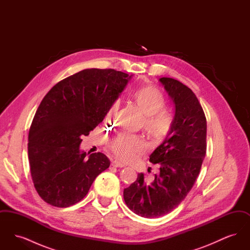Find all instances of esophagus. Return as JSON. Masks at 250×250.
Listing matches in <instances>:
<instances>
[{"instance_id":"obj_1","label":"esophagus","mask_w":250,"mask_h":250,"mask_svg":"<svg viewBox=\"0 0 250 250\" xmlns=\"http://www.w3.org/2000/svg\"><path fill=\"white\" fill-rule=\"evenodd\" d=\"M111 165L113 167H125V164L121 163V162L117 161V160L112 161V162H111Z\"/></svg>"}]
</instances>
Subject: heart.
<instances>
[{
  "instance_id": "b5f03b06",
  "label": "heart",
  "mask_w": 250,
  "mask_h": 250,
  "mask_svg": "<svg viewBox=\"0 0 250 250\" xmlns=\"http://www.w3.org/2000/svg\"><path fill=\"white\" fill-rule=\"evenodd\" d=\"M133 102L143 113V128L156 142L168 135L172 127V116L164 109L166 100L155 87L147 86L138 90L133 95ZM119 111V102H114L107 110V121L114 123ZM108 149L120 160L131 162L146 151V144L138 136L122 133L107 143Z\"/></svg>"
}]
</instances>
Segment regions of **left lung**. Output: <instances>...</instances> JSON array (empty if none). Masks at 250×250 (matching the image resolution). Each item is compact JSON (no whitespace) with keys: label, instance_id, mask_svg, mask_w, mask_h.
Instances as JSON below:
<instances>
[{"label":"left lung","instance_id":"1","mask_svg":"<svg viewBox=\"0 0 250 250\" xmlns=\"http://www.w3.org/2000/svg\"><path fill=\"white\" fill-rule=\"evenodd\" d=\"M159 82L174 107L172 127L149 159L158 164L159 173L152 183H146L143 173H139L124 190L128 208L146 218L168 214L185 200L206 154L207 124L197 96L177 80L164 77Z\"/></svg>","mask_w":250,"mask_h":250}]
</instances>
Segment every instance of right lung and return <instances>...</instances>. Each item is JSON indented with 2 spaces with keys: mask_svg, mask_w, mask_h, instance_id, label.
I'll return each mask as SVG.
<instances>
[{
  "mask_svg": "<svg viewBox=\"0 0 250 250\" xmlns=\"http://www.w3.org/2000/svg\"><path fill=\"white\" fill-rule=\"evenodd\" d=\"M132 76L84 69L54 85L41 101L29 131L28 156L35 188L48 204L63 208L82 201L109 167L102 153L86 157L82 136L104 120Z\"/></svg>",
  "mask_w": 250,
  "mask_h": 250,
  "instance_id": "obj_1",
  "label": "right lung"
}]
</instances>
